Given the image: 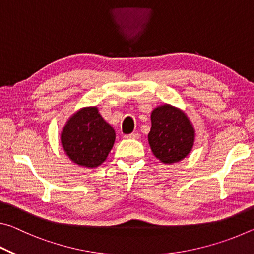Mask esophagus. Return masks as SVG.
Instances as JSON below:
<instances>
[{"mask_svg": "<svg viewBox=\"0 0 254 254\" xmlns=\"http://www.w3.org/2000/svg\"><path fill=\"white\" fill-rule=\"evenodd\" d=\"M124 137H127V139H139L140 134L139 133H131V134H126Z\"/></svg>", "mask_w": 254, "mask_h": 254, "instance_id": "esophagus-1", "label": "esophagus"}]
</instances>
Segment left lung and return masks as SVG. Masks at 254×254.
<instances>
[{
  "mask_svg": "<svg viewBox=\"0 0 254 254\" xmlns=\"http://www.w3.org/2000/svg\"><path fill=\"white\" fill-rule=\"evenodd\" d=\"M148 140L156 158L170 165L183 160L191 151L195 130L182 110L165 104L151 112V130Z\"/></svg>",
  "mask_w": 254,
  "mask_h": 254,
  "instance_id": "left-lung-1",
  "label": "left lung"
}]
</instances>
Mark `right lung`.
Listing matches in <instances>:
<instances>
[{
  "label": "right lung",
  "mask_w": 254,
  "mask_h": 254,
  "mask_svg": "<svg viewBox=\"0 0 254 254\" xmlns=\"http://www.w3.org/2000/svg\"><path fill=\"white\" fill-rule=\"evenodd\" d=\"M62 145L76 165L95 168L106 160L115 141V131L96 106L83 107L72 114L62 132Z\"/></svg>",
  "instance_id": "add662e5"
}]
</instances>
